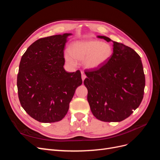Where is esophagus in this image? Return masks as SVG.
I'll use <instances>...</instances> for the list:
<instances>
[{"label": "esophagus", "mask_w": 160, "mask_h": 160, "mask_svg": "<svg viewBox=\"0 0 160 160\" xmlns=\"http://www.w3.org/2000/svg\"><path fill=\"white\" fill-rule=\"evenodd\" d=\"M81 78H82V80H83V81L85 80V79L86 78V75L83 72V71H81Z\"/></svg>", "instance_id": "1"}]
</instances>
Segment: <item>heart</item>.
Segmentation results:
<instances>
[{
  "mask_svg": "<svg viewBox=\"0 0 160 160\" xmlns=\"http://www.w3.org/2000/svg\"><path fill=\"white\" fill-rule=\"evenodd\" d=\"M112 47L108 43L89 40L77 41L71 45L69 52L65 54L66 61L71 65H76V60H84L85 67L98 68L105 64L112 56Z\"/></svg>",
  "mask_w": 160,
  "mask_h": 160,
  "instance_id": "1",
  "label": "heart"
}]
</instances>
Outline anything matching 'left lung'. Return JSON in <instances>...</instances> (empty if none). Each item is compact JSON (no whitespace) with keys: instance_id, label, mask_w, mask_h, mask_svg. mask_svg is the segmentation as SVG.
Here are the masks:
<instances>
[{"instance_id":"left-lung-1","label":"left lung","mask_w":160,"mask_h":160,"mask_svg":"<svg viewBox=\"0 0 160 160\" xmlns=\"http://www.w3.org/2000/svg\"><path fill=\"white\" fill-rule=\"evenodd\" d=\"M113 42L110 59L98 68L85 69L83 82L92 113L105 122H122L132 115L142 102L146 85L141 57L131 47Z\"/></svg>"}]
</instances>
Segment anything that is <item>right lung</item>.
I'll use <instances>...</instances> for the list:
<instances>
[{
	"label": "right lung",
	"instance_id": "obj_1",
	"mask_svg": "<svg viewBox=\"0 0 160 160\" xmlns=\"http://www.w3.org/2000/svg\"><path fill=\"white\" fill-rule=\"evenodd\" d=\"M70 35L39 38L22 56L17 75L18 99L26 112L39 122L64 118L76 89L82 84L79 70L69 72L63 68Z\"/></svg>",
	"mask_w": 160,
	"mask_h": 160
}]
</instances>
